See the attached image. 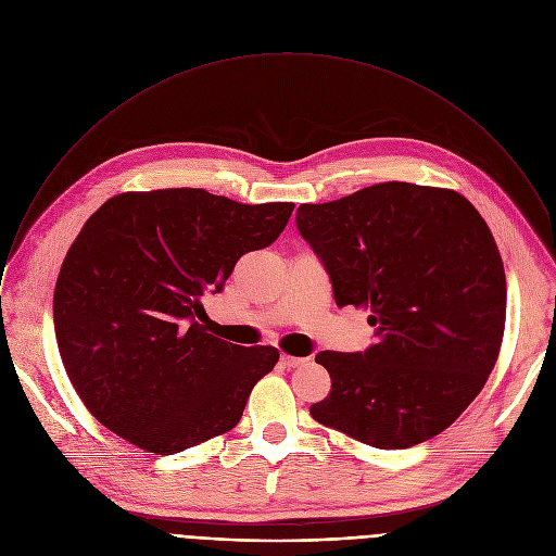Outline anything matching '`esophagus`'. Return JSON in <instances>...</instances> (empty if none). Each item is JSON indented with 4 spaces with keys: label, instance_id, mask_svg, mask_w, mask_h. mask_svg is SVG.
Segmentation results:
<instances>
[{
    "label": "esophagus",
    "instance_id": "obj_1",
    "mask_svg": "<svg viewBox=\"0 0 556 556\" xmlns=\"http://www.w3.org/2000/svg\"><path fill=\"white\" fill-rule=\"evenodd\" d=\"M281 365L288 367V369H294V367H301L307 358H296V356H288V354H281Z\"/></svg>",
    "mask_w": 556,
    "mask_h": 556
}]
</instances>
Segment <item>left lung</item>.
I'll use <instances>...</instances> for the list:
<instances>
[{
	"label": "left lung",
	"mask_w": 556,
	"mask_h": 556,
	"mask_svg": "<svg viewBox=\"0 0 556 556\" xmlns=\"http://www.w3.org/2000/svg\"><path fill=\"white\" fill-rule=\"evenodd\" d=\"M296 228L324 264L339 307L365 305L376 343L319 352L332 378L309 416L376 448H409L475 401L506 321L497 244L464 195L382 182L301 204Z\"/></svg>",
	"instance_id": "8db88e82"
}]
</instances>
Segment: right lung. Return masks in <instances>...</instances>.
Wrapping results in <instances>:
<instances>
[{
	"mask_svg": "<svg viewBox=\"0 0 556 556\" xmlns=\"http://www.w3.org/2000/svg\"><path fill=\"white\" fill-rule=\"evenodd\" d=\"M294 204L204 189L110 198L76 235L54 288L61 361L90 414L127 442L174 455L240 422L270 345L208 334L204 292L270 247Z\"/></svg>",
	"mask_w": 556,
	"mask_h": 556,
	"instance_id": "right-lung-1",
	"label": "right lung"
}]
</instances>
